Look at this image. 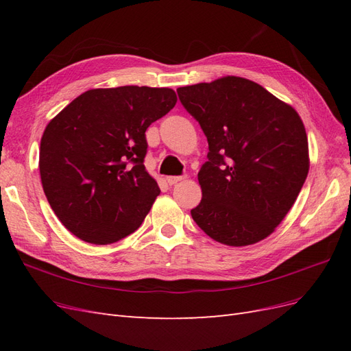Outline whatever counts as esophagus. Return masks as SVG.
Here are the masks:
<instances>
[{
    "label": "esophagus",
    "mask_w": 351,
    "mask_h": 351,
    "mask_svg": "<svg viewBox=\"0 0 351 351\" xmlns=\"http://www.w3.org/2000/svg\"><path fill=\"white\" fill-rule=\"evenodd\" d=\"M183 178H184L183 176H169V177H167V183L169 186H173V184H177L178 182H182Z\"/></svg>",
    "instance_id": "esophagus-1"
}]
</instances>
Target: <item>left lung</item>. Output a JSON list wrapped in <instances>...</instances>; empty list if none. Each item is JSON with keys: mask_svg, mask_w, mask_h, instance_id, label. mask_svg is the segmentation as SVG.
Segmentation results:
<instances>
[{"mask_svg": "<svg viewBox=\"0 0 351 351\" xmlns=\"http://www.w3.org/2000/svg\"><path fill=\"white\" fill-rule=\"evenodd\" d=\"M208 139L190 210L206 234L228 246L268 237L291 209L309 173L303 121L261 84L227 76L177 89Z\"/></svg>", "mask_w": 351, "mask_h": 351, "instance_id": "8db88e82", "label": "left lung"}]
</instances>
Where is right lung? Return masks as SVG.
I'll use <instances>...</instances> for the list:
<instances>
[{
  "mask_svg": "<svg viewBox=\"0 0 351 351\" xmlns=\"http://www.w3.org/2000/svg\"><path fill=\"white\" fill-rule=\"evenodd\" d=\"M176 102L168 88L92 89L48 123L40 139V182L74 236L110 244L141 227L161 192L143 165L145 132Z\"/></svg>",
  "mask_w": 351,
  "mask_h": 351,
  "instance_id": "obj_1",
  "label": "right lung"
}]
</instances>
